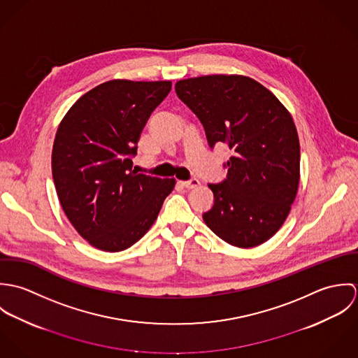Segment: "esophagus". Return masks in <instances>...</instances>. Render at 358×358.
Listing matches in <instances>:
<instances>
[{
    "label": "esophagus",
    "instance_id": "34e87169",
    "mask_svg": "<svg viewBox=\"0 0 358 358\" xmlns=\"http://www.w3.org/2000/svg\"><path fill=\"white\" fill-rule=\"evenodd\" d=\"M182 185H183L186 189H194V187H199V186H200V180L196 179V178H193V179H190V180L182 182Z\"/></svg>",
    "mask_w": 358,
    "mask_h": 358
}]
</instances>
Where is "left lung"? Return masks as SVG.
Here are the masks:
<instances>
[{
    "label": "left lung",
    "instance_id": "1",
    "mask_svg": "<svg viewBox=\"0 0 358 358\" xmlns=\"http://www.w3.org/2000/svg\"><path fill=\"white\" fill-rule=\"evenodd\" d=\"M175 91L201 121L209 146L220 142L233 152L227 178L208 185L215 201L205 224L238 248L266 243L285 222L299 186L301 146L289 111L245 76L180 80Z\"/></svg>",
    "mask_w": 358,
    "mask_h": 358
}]
</instances>
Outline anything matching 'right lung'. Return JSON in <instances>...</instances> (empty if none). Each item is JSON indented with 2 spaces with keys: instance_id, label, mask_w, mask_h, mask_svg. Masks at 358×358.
<instances>
[{
  "instance_id": "1",
  "label": "right lung",
  "mask_w": 358,
  "mask_h": 358,
  "mask_svg": "<svg viewBox=\"0 0 358 358\" xmlns=\"http://www.w3.org/2000/svg\"><path fill=\"white\" fill-rule=\"evenodd\" d=\"M171 81L111 80L83 95L59 124L52 176L60 205L92 247L120 252L153 226L176 180L132 171L141 134Z\"/></svg>"
}]
</instances>
